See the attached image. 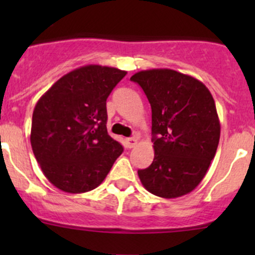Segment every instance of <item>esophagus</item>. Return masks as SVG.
Here are the masks:
<instances>
[{"mask_svg": "<svg viewBox=\"0 0 255 255\" xmlns=\"http://www.w3.org/2000/svg\"><path fill=\"white\" fill-rule=\"evenodd\" d=\"M137 144H138L137 138H126V145H127L129 149L134 148Z\"/></svg>", "mask_w": 255, "mask_h": 255, "instance_id": "esophagus-1", "label": "esophagus"}]
</instances>
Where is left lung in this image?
Wrapping results in <instances>:
<instances>
[{
    "instance_id": "obj_1",
    "label": "left lung",
    "mask_w": 255,
    "mask_h": 255,
    "mask_svg": "<svg viewBox=\"0 0 255 255\" xmlns=\"http://www.w3.org/2000/svg\"><path fill=\"white\" fill-rule=\"evenodd\" d=\"M151 106L154 160L138 170L150 194L184 196L202 181L215 158L221 125L215 100L200 80L171 69L135 73Z\"/></svg>"
}]
</instances>
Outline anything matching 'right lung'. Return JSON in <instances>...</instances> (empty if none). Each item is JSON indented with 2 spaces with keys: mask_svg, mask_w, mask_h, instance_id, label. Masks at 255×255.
I'll return each mask as SVG.
<instances>
[{
  "mask_svg": "<svg viewBox=\"0 0 255 255\" xmlns=\"http://www.w3.org/2000/svg\"><path fill=\"white\" fill-rule=\"evenodd\" d=\"M127 71L85 65L60 78L38 100L30 144L45 177L69 194L96 189L123 146L107 133L106 100Z\"/></svg>",
  "mask_w": 255,
  "mask_h": 255,
  "instance_id": "obj_1",
  "label": "right lung"
}]
</instances>
